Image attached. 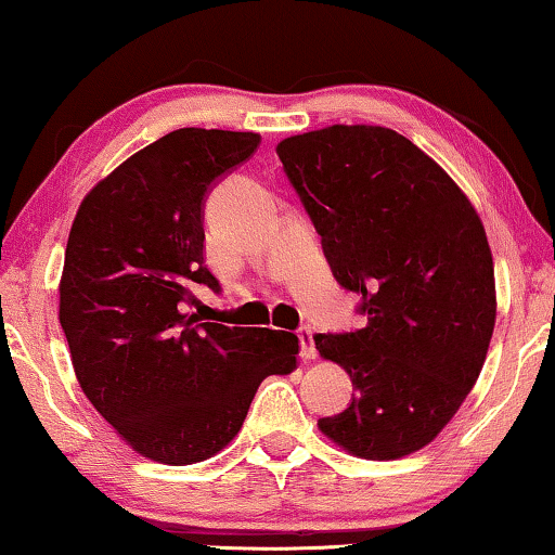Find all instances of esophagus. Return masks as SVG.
Returning <instances> with one entry per match:
<instances>
[{
    "instance_id": "esophagus-1",
    "label": "esophagus",
    "mask_w": 555,
    "mask_h": 555,
    "mask_svg": "<svg viewBox=\"0 0 555 555\" xmlns=\"http://www.w3.org/2000/svg\"><path fill=\"white\" fill-rule=\"evenodd\" d=\"M299 345H301V359H317V341L311 326H301L299 330Z\"/></svg>"
}]
</instances>
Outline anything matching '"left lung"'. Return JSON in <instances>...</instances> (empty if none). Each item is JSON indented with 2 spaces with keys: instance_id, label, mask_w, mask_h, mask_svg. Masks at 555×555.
<instances>
[{
  "instance_id": "left-lung-1",
  "label": "left lung",
  "mask_w": 555,
  "mask_h": 555,
  "mask_svg": "<svg viewBox=\"0 0 555 555\" xmlns=\"http://www.w3.org/2000/svg\"><path fill=\"white\" fill-rule=\"evenodd\" d=\"M276 153L366 326L317 334L345 366L352 404L319 420L339 448L397 460L455 417L495 326V271L470 198L430 155L382 125H330L284 138Z\"/></svg>"
}]
</instances>
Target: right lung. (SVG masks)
Returning a JSON list of instances; mask_svg holds the SVG:
<instances>
[{
	"instance_id": "add662e5",
	"label": "right lung",
	"mask_w": 555,
	"mask_h": 555,
	"mask_svg": "<svg viewBox=\"0 0 555 555\" xmlns=\"http://www.w3.org/2000/svg\"><path fill=\"white\" fill-rule=\"evenodd\" d=\"M259 132L181 128L130 155L82 198L60 279V324L82 392L132 450L163 465L221 452L299 337L185 314L203 261V201Z\"/></svg>"
}]
</instances>
